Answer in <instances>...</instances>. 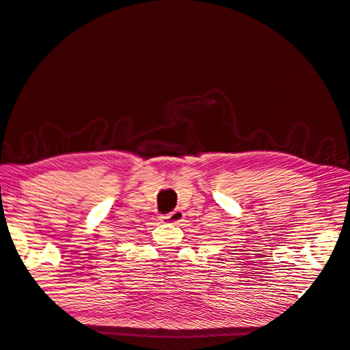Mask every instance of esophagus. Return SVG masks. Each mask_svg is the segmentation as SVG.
Listing matches in <instances>:
<instances>
[{
	"label": "esophagus",
	"mask_w": 350,
	"mask_h": 350,
	"mask_svg": "<svg viewBox=\"0 0 350 350\" xmlns=\"http://www.w3.org/2000/svg\"><path fill=\"white\" fill-rule=\"evenodd\" d=\"M184 213L181 211V209H175V211L169 213L166 215L160 217L161 223H170V224H180L183 220H184Z\"/></svg>",
	"instance_id": "esophagus-1"
}]
</instances>
